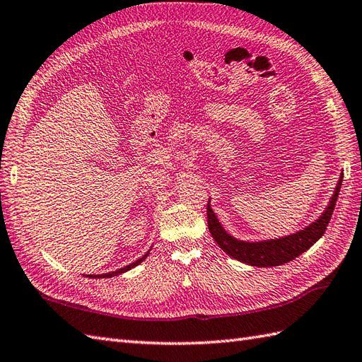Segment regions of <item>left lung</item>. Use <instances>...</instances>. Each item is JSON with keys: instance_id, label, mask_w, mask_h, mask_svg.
<instances>
[{"instance_id": "obj_1", "label": "left lung", "mask_w": 362, "mask_h": 362, "mask_svg": "<svg viewBox=\"0 0 362 362\" xmlns=\"http://www.w3.org/2000/svg\"><path fill=\"white\" fill-rule=\"evenodd\" d=\"M342 177L344 174H341L338 183H336L332 199L329 202V205L324 209V213L319 216L315 222L305 226V228L288 234V236L255 242L236 239L223 228L219 219H217L216 213L211 209V205H209L211 200H208L206 206L209 233H211L213 239L217 242V245H219L226 255L239 260V262L251 267H277L287 264L290 260L300 256L304 251H307L313 243H316L324 236L327 225H329L332 219L336 200H338L339 196Z\"/></svg>"}]
</instances>
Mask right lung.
Listing matches in <instances>:
<instances>
[{"instance_id": "add662e5", "label": "right lung", "mask_w": 362, "mask_h": 362, "mask_svg": "<svg viewBox=\"0 0 362 362\" xmlns=\"http://www.w3.org/2000/svg\"><path fill=\"white\" fill-rule=\"evenodd\" d=\"M151 251V250H149ZM149 251H146L145 255H143L140 259H137L136 262H132V264H129V265H126V267H123V268H119V270H115V272H111V273H105V274H89V277H95V279H100V277H112V276H117V274H122V273H124V272H128V270H131V268H134V267H137L139 264H141L143 260H145L146 257H148V255H149Z\"/></svg>"}]
</instances>
